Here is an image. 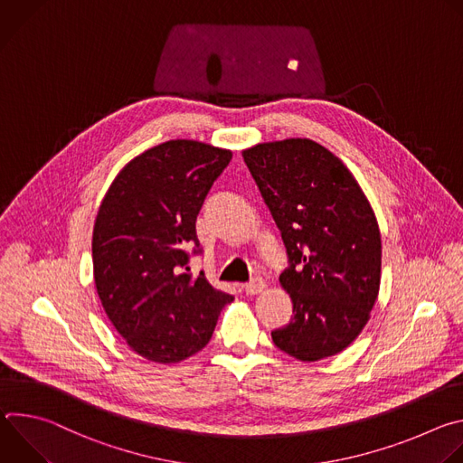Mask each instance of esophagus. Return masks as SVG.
Listing matches in <instances>:
<instances>
[{
  "label": "esophagus",
  "instance_id": "esophagus-1",
  "mask_svg": "<svg viewBox=\"0 0 463 463\" xmlns=\"http://www.w3.org/2000/svg\"><path fill=\"white\" fill-rule=\"evenodd\" d=\"M263 289H266V280L261 279H252L249 284L243 286V291L247 295H260Z\"/></svg>",
  "mask_w": 463,
  "mask_h": 463
}]
</instances>
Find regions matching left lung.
<instances>
[{"label":"left lung","instance_id":"8db88e82","mask_svg":"<svg viewBox=\"0 0 463 463\" xmlns=\"http://www.w3.org/2000/svg\"><path fill=\"white\" fill-rule=\"evenodd\" d=\"M241 156L291 260L280 286L293 317L273 343L304 363L337 355L361 335L379 297L381 232L368 197L311 139L258 143Z\"/></svg>","mask_w":463,"mask_h":463}]
</instances>
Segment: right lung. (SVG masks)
I'll use <instances>...</instances> for the list:
<instances>
[{
    "label": "right lung",
    "instance_id": "add662e5",
    "mask_svg": "<svg viewBox=\"0 0 463 463\" xmlns=\"http://www.w3.org/2000/svg\"><path fill=\"white\" fill-rule=\"evenodd\" d=\"M232 152L172 139L131 159L104 194L93 227L102 307L137 355L172 364L203 350L234 297L192 275L195 220Z\"/></svg>",
    "mask_w": 463,
    "mask_h": 463
}]
</instances>
